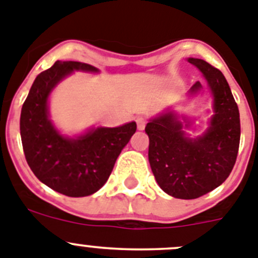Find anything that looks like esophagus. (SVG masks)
Returning a JSON list of instances; mask_svg holds the SVG:
<instances>
[{
    "instance_id": "1",
    "label": "esophagus",
    "mask_w": 258,
    "mask_h": 258,
    "mask_svg": "<svg viewBox=\"0 0 258 258\" xmlns=\"http://www.w3.org/2000/svg\"><path fill=\"white\" fill-rule=\"evenodd\" d=\"M136 123H138V130L143 131L146 126V119L144 117H138L136 118Z\"/></svg>"
}]
</instances>
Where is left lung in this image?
Listing matches in <instances>:
<instances>
[{"label":"left lung","instance_id":"obj_1","mask_svg":"<svg viewBox=\"0 0 258 258\" xmlns=\"http://www.w3.org/2000/svg\"><path fill=\"white\" fill-rule=\"evenodd\" d=\"M187 61L203 74L212 96L207 130L190 136L187 131L201 126L171 108L150 118L145 127L155 181L164 192L178 199L199 198L220 186L235 164L240 140L239 109L224 74L202 59L189 57ZM202 90L197 82L187 96H197Z\"/></svg>","mask_w":258,"mask_h":258}]
</instances>
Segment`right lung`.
<instances>
[{
  "mask_svg": "<svg viewBox=\"0 0 258 258\" xmlns=\"http://www.w3.org/2000/svg\"><path fill=\"white\" fill-rule=\"evenodd\" d=\"M73 72L99 73L80 61H59L37 76L20 114V136L28 166L36 177L68 197H87L100 189L122 149L136 132V122L118 127H91L66 136L50 118L51 92Z\"/></svg>",
  "mask_w": 258,
  "mask_h": 258,
  "instance_id": "right-lung-1",
  "label": "right lung"
}]
</instances>
